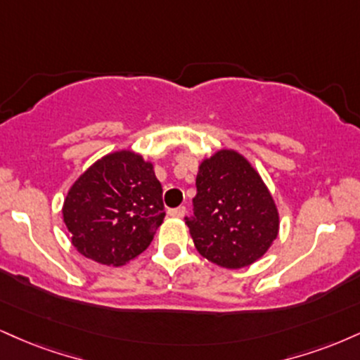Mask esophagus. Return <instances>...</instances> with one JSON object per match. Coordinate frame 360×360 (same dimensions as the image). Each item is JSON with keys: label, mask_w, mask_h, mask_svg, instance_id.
<instances>
[{"label": "esophagus", "mask_w": 360, "mask_h": 360, "mask_svg": "<svg viewBox=\"0 0 360 360\" xmlns=\"http://www.w3.org/2000/svg\"><path fill=\"white\" fill-rule=\"evenodd\" d=\"M167 214L172 216V218H184V216H186V207L184 206H179V207H174V210H169Z\"/></svg>", "instance_id": "obj_1"}]
</instances>
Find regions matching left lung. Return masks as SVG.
I'll return each instance as SVG.
<instances>
[{"label": "left lung", "instance_id": "obj_1", "mask_svg": "<svg viewBox=\"0 0 360 360\" xmlns=\"http://www.w3.org/2000/svg\"><path fill=\"white\" fill-rule=\"evenodd\" d=\"M194 216L186 218L194 246L216 265L238 270L262 258L278 236L274 198L240 153L221 149L199 164Z\"/></svg>", "mask_w": 360, "mask_h": 360}]
</instances>
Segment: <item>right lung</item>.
<instances>
[{"label":"right lung","mask_w":360,"mask_h":360,"mask_svg":"<svg viewBox=\"0 0 360 360\" xmlns=\"http://www.w3.org/2000/svg\"><path fill=\"white\" fill-rule=\"evenodd\" d=\"M62 213L79 253L122 266L150 245L162 224V186L153 162L132 150H117L73 183Z\"/></svg>","instance_id":"add662e5"}]
</instances>
